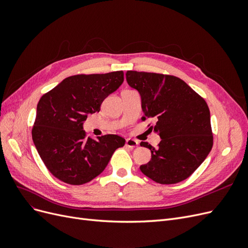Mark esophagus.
I'll use <instances>...</instances> for the list:
<instances>
[{
  "mask_svg": "<svg viewBox=\"0 0 248 248\" xmlns=\"http://www.w3.org/2000/svg\"><path fill=\"white\" fill-rule=\"evenodd\" d=\"M138 145H139V141H138V140H132V139L126 140V144H125V146H126V147H128V148L133 149V148L138 147Z\"/></svg>",
  "mask_w": 248,
  "mask_h": 248,
  "instance_id": "1",
  "label": "esophagus"
}]
</instances>
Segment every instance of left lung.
<instances>
[{"label": "left lung", "instance_id": "left-lung-1", "mask_svg": "<svg viewBox=\"0 0 248 248\" xmlns=\"http://www.w3.org/2000/svg\"><path fill=\"white\" fill-rule=\"evenodd\" d=\"M126 80L140 95L142 120L154 118V131L161 139L157 148L140 142L151 150V160L141 164L140 171L160 184L183 181L201 166L213 146L206 101L184 80L172 76L129 70Z\"/></svg>", "mask_w": 248, "mask_h": 248}]
</instances>
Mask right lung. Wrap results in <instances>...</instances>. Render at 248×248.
<instances>
[{
    "label": "right lung",
    "mask_w": 248,
    "mask_h": 248,
    "mask_svg": "<svg viewBox=\"0 0 248 248\" xmlns=\"http://www.w3.org/2000/svg\"><path fill=\"white\" fill-rule=\"evenodd\" d=\"M124 80L123 71L79 74L63 79L37 104L32 130L34 145L47 170L61 181L81 185L107 168L125 139L107 134L86 138L84 123L99 111L102 101Z\"/></svg>",
    "instance_id": "1"
}]
</instances>
